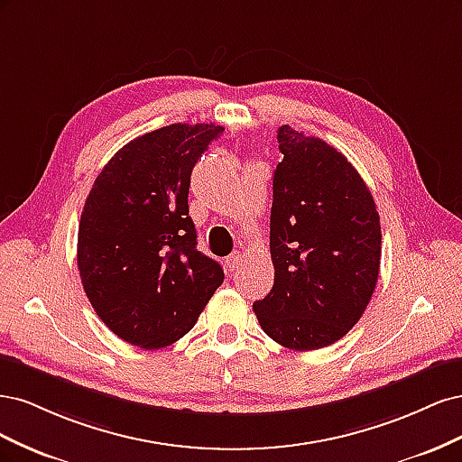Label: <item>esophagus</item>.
<instances>
[{
  "instance_id": "esophagus-1",
  "label": "esophagus",
  "mask_w": 462,
  "mask_h": 462,
  "mask_svg": "<svg viewBox=\"0 0 462 462\" xmlns=\"http://www.w3.org/2000/svg\"><path fill=\"white\" fill-rule=\"evenodd\" d=\"M226 262H227V268L233 272V270L239 268V265H243V254L239 253V250H236V253H233V254L227 256Z\"/></svg>"
}]
</instances>
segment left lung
I'll use <instances>...</instances> for the list:
<instances>
[{"mask_svg":"<svg viewBox=\"0 0 462 462\" xmlns=\"http://www.w3.org/2000/svg\"><path fill=\"white\" fill-rule=\"evenodd\" d=\"M270 253L273 287L253 304L263 333L292 351L339 341L377 283L382 227L366 183L321 138L277 129Z\"/></svg>","mask_w":462,"mask_h":462,"instance_id":"obj_1","label":"left lung"}]
</instances>
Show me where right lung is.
<instances>
[{"label": "right lung", "instance_id": "add662e5", "mask_svg": "<svg viewBox=\"0 0 462 462\" xmlns=\"http://www.w3.org/2000/svg\"><path fill=\"white\" fill-rule=\"evenodd\" d=\"M221 133L167 125L125 144L94 180L77 263L92 309L123 341L148 351L179 341L223 283L189 216L192 167Z\"/></svg>", "mask_w": 462, "mask_h": 462}]
</instances>
